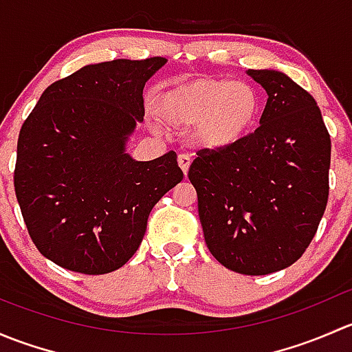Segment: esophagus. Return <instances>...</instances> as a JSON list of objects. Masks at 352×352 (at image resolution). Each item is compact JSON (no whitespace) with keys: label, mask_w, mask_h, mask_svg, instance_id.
Listing matches in <instances>:
<instances>
[{"label":"esophagus","mask_w":352,"mask_h":352,"mask_svg":"<svg viewBox=\"0 0 352 352\" xmlns=\"http://www.w3.org/2000/svg\"><path fill=\"white\" fill-rule=\"evenodd\" d=\"M177 162H179V166L180 170L184 172V175H187V172H189V166H190V158L187 155H179V158H177Z\"/></svg>","instance_id":"1"}]
</instances>
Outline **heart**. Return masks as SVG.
<instances>
[{"label": "heart", "instance_id": "heart-1", "mask_svg": "<svg viewBox=\"0 0 352 352\" xmlns=\"http://www.w3.org/2000/svg\"><path fill=\"white\" fill-rule=\"evenodd\" d=\"M261 94L247 81L197 78L170 87L156 102V112L173 127L192 126V140L204 150L239 143L257 124Z\"/></svg>", "mask_w": 352, "mask_h": 352}]
</instances>
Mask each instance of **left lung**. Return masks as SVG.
<instances>
[{
    "label": "left lung",
    "instance_id": "obj_1",
    "mask_svg": "<svg viewBox=\"0 0 352 352\" xmlns=\"http://www.w3.org/2000/svg\"><path fill=\"white\" fill-rule=\"evenodd\" d=\"M267 91L261 126L189 168L204 240L232 271L264 276L308 248L329 199L330 134L315 98L289 76L248 69Z\"/></svg>",
    "mask_w": 352,
    "mask_h": 352
}]
</instances>
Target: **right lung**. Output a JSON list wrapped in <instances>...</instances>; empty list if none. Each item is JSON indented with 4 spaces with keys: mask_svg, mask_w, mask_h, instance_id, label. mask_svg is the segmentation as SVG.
<instances>
[{
    "mask_svg": "<svg viewBox=\"0 0 352 352\" xmlns=\"http://www.w3.org/2000/svg\"><path fill=\"white\" fill-rule=\"evenodd\" d=\"M166 63L113 59L45 88L25 119L13 173L28 235L73 272L107 274L134 255L156 202L184 179L175 151L151 162L124 153L143 120L144 83Z\"/></svg>",
    "mask_w": 352,
    "mask_h": 352,
    "instance_id": "1",
    "label": "right lung"
}]
</instances>
